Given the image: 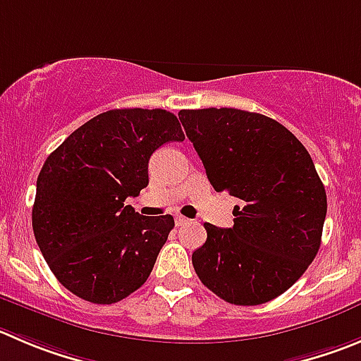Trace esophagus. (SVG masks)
I'll use <instances>...</instances> for the list:
<instances>
[{
    "label": "esophagus",
    "mask_w": 361,
    "mask_h": 361,
    "mask_svg": "<svg viewBox=\"0 0 361 361\" xmlns=\"http://www.w3.org/2000/svg\"><path fill=\"white\" fill-rule=\"evenodd\" d=\"M188 221H190V219H188V218H184V216H175V225H177V226H183V225H186Z\"/></svg>",
    "instance_id": "obj_1"
}]
</instances>
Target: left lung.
Returning <instances> with one entry per match:
<instances>
[{
    "label": "left lung",
    "mask_w": 361,
    "mask_h": 361,
    "mask_svg": "<svg viewBox=\"0 0 361 361\" xmlns=\"http://www.w3.org/2000/svg\"><path fill=\"white\" fill-rule=\"evenodd\" d=\"M178 118L212 188L241 200L232 228L204 225L207 241L191 257L198 278L232 305L274 300L300 280L321 246L328 202L310 154L260 113L180 109Z\"/></svg>",
    "instance_id": "8db88e82"
}]
</instances>
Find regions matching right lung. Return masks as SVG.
Here are the masks:
<instances>
[{
	"label": "right lung",
	"mask_w": 361,
	"mask_h": 361,
	"mask_svg": "<svg viewBox=\"0 0 361 361\" xmlns=\"http://www.w3.org/2000/svg\"><path fill=\"white\" fill-rule=\"evenodd\" d=\"M166 109H109L78 127L44 163L32 211L37 245L65 289L111 305L143 286L173 216H142L127 197L149 184V159L183 142Z\"/></svg>",
	"instance_id": "right-lung-1"
}]
</instances>
